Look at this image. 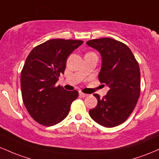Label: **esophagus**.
I'll return each instance as SVG.
<instances>
[{
	"mask_svg": "<svg viewBox=\"0 0 159 159\" xmlns=\"http://www.w3.org/2000/svg\"><path fill=\"white\" fill-rule=\"evenodd\" d=\"M79 95H80V96H81V97H86V96H88L87 94L84 93H81V92H79Z\"/></svg>",
	"mask_w": 159,
	"mask_h": 159,
	"instance_id": "34e87169",
	"label": "esophagus"
}]
</instances>
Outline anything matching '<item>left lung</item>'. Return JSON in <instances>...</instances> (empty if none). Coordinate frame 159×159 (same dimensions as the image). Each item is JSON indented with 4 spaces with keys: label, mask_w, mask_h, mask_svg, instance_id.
<instances>
[{
    "label": "left lung",
    "mask_w": 159,
    "mask_h": 159,
    "mask_svg": "<svg viewBox=\"0 0 159 159\" xmlns=\"http://www.w3.org/2000/svg\"><path fill=\"white\" fill-rule=\"evenodd\" d=\"M100 53V82L109 87L107 95L97 98L98 104L89 111L90 117L104 127L119 125L128 119L135 107L140 93L138 63L130 48L111 38L89 40L86 43Z\"/></svg>",
    "instance_id": "8db88e82"
}]
</instances>
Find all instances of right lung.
Instances as JSON below:
<instances>
[{
	"label": "right lung",
	"mask_w": 159,
	"mask_h": 159,
	"mask_svg": "<svg viewBox=\"0 0 159 159\" xmlns=\"http://www.w3.org/2000/svg\"><path fill=\"white\" fill-rule=\"evenodd\" d=\"M83 43L50 39L35 47L27 56L21 73V95L25 107L37 123L52 126L69 114L78 92L56 87V83L64 73L67 57Z\"/></svg>",
	"instance_id": "right-lung-1"
}]
</instances>
